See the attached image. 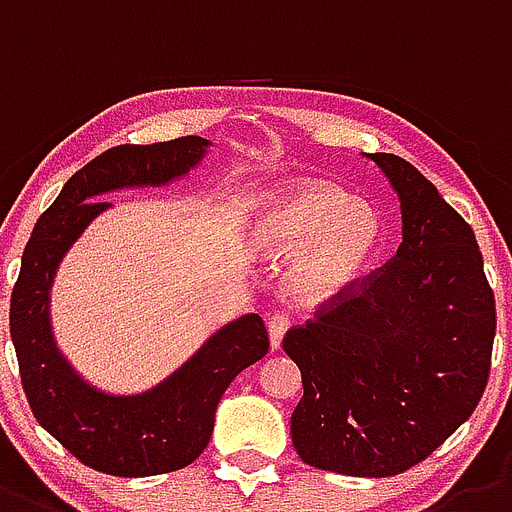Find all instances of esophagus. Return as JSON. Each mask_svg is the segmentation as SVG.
Wrapping results in <instances>:
<instances>
[{"label": "esophagus", "instance_id": "1", "mask_svg": "<svg viewBox=\"0 0 512 512\" xmlns=\"http://www.w3.org/2000/svg\"><path fill=\"white\" fill-rule=\"evenodd\" d=\"M288 326L290 321L285 313H273L270 321H267V334H270V349H273V352H278V349L283 347V336L285 331H288Z\"/></svg>", "mask_w": 512, "mask_h": 512}]
</instances>
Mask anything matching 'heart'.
Listing matches in <instances>:
<instances>
[{
  "instance_id": "obj_1",
  "label": "heart",
  "mask_w": 512,
  "mask_h": 512,
  "mask_svg": "<svg viewBox=\"0 0 512 512\" xmlns=\"http://www.w3.org/2000/svg\"><path fill=\"white\" fill-rule=\"evenodd\" d=\"M252 242L270 257H293L288 288L308 306L339 301L365 278L385 237L370 201L347 199L319 178L273 188L252 211Z\"/></svg>"
}]
</instances>
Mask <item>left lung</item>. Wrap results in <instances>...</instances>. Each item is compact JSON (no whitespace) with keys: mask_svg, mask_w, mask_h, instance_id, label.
I'll return each instance as SVG.
<instances>
[{"mask_svg":"<svg viewBox=\"0 0 512 512\" xmlns=\"http://www.w3.org/2000/svg\"><path fill=\"white\" fill-rule=\"evenodd\" d=\"M367 158L398 193L403 242L380 273L285 334L303 380L290 439L316 469L393 477L439 449L480 403L495 296L472 227L434 183L398 155Z\"/></svg>","mask_w":512,"mask_h":512,"instance_id":"1","label":"left lung"}]
</instances>
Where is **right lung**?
<instances>
[{"label":"right lung","instance_id":"obj_1","mask_svg":"<svg viewBox=\"0 0 512 512\" xmlns=\"http://www.w3.org/2000/svg\"><path fill=\"white\" fill-rule=\"evenodd\" d=\"M209 145L191 135L101 153L68 178L22 252L9 331L27 403L40 426L96 472L150 477L188 467L209 444L216 405L229 382L270 347L260 316L245 313L214 331L199 352L155 388L112 395L78 375L55 344L50 288L73 242L96 216L112 209L101 196L122 188L168 186L188 176Z\"/></svg>","mask_w":512,"mask_h":512}]
</instances>
